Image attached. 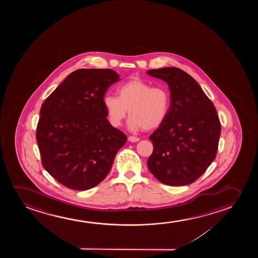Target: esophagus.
Here are the masks:
<instances>
[{"label": "esophagus", "mask_w": 258, "mask_h": 258, "mask_svg": "<svg viewBox=\"0 0 258 258\" xmlns=\"http://www.w3.org/2000/svg\"><path fill=\"white\" fill-rule=\"evenodd\" d=\"M127 140L130 142H132V143H136V142L139 141L140 138H137V137H133V136H130V137L127 138Z\"/></svg>", "instance_id": "obj_1"}]
</instances>
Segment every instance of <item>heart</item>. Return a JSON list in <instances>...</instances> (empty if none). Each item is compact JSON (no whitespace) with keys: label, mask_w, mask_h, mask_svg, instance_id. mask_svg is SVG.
Returning a JSON list of instances; mask_svg holds the SVG:
<instances>
[{"label":"heart","mask_w":258,"mask_h":258,"mask_svg":"<svg viewBox=\"0 0 258 258\" xmlns=\"http://www.w3.org/2000/svg\"><path fill=\"white\" fill-rule=\"evenodd\" d=\"M117 95L107 94L103 98L108 120L114 127L120 126L127 109L131 116L127 125L131 130L151 131L159 127L169 113L170 93L163 86L134 79L120 85Z\"/></svg>","instance_id":"heart-1"}]
</instances>
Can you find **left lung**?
I'll use <instances>...</instances> for the list:
<instances>
[{"instance_id": "1", "label": "left lung", "mask_w": 258, "mask_h": 258, "mask_svg": "<svg viewBox=\"0 0 258 258\" xmlns=\"http://www.w3.org/2000/svg\"><path fill=\"white\" fill-rule=\"evenodd\" d=\"M147 74L166 82L171 92L168 115L149 138L153 144L149 170L166 185L193 183L217 155L221 125L215 106L180 69L161 68Z\"/></svg>"}]
</instances>
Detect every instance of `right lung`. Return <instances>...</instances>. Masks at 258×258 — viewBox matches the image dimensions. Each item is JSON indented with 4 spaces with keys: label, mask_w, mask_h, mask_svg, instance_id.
<instances>
[{
    "label": "right lung",
    "mask_w": 258,
    "mask_h": 258,
    "mask_svg": "<svg viewBox=\"0 0 258 258\" xmlns=\"http://www.w3.org/2000/svg\"><path fill=\"white\" fill-rule=\"evenodd\" d=\"M119 80L110 69H80L43 103L36 131L41 163L65 187L83 191L100 183L127 141L106 119L103 105L107 90Z\"/></svg>",
    "instance_id": "right-lung-1"
}]
</instances>
